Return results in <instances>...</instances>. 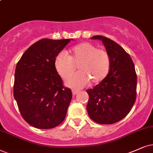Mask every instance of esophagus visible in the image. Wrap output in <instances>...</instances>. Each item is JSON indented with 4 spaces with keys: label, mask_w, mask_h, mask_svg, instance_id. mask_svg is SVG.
<instances>
[{
    "label": "esophagus",
    "mask_w": 153,
    "mask_h": 153,
    "mask_svg": "<svg viewBox=\"0 0 153 153\" xmlns=\"http://www.w3.org/2000/svg\"><path fill=\"white\" fill-rule=\"evenodd\" d=\"M72 92H73V95H76V94H78V92H79V91H78V90H73Z\"/></svg>",
    "instance_id": "34e87169"
}]
</instances>
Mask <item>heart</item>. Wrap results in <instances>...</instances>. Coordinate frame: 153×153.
Returning a JSON list of instances; mask_svg holds the SVG:
<instances>
[{
	"instance_id": "heart-1",
	"label": "heart",
	"mask_w": 153,
	"mask_h": 153,
	"mask_svg": "<svg viewBox=\"0 0 153 153\" xmlns=\"http://www.w3.org/2000/svg\"><path fill=\"white\" fill-rule=\"evenodd\" d=\"M54 66L63 79L71 77L78 67L80 72L69 78L66 85L80 89L88 85V80L94 85L102 82L109 72L111 59L106 50L97 49L93 44L83 42L73 47L68 55L64 52L58 54Z\"/></svg>"
}]
</instances>
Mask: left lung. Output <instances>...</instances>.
I'll use <instances>...</instances> for the list:
<instances>
[{"label":"left lung","instance_id":"8db88e82","mask_svg":"<svg viewBox=\"0 0 153 153\" xmlns=\"http://www.w3.org/2000/svg\"><path fill=\"white\" fill-rule=\"evenodd\" d=\"M92 39L102 40L109 53L111 67L105 79L87 90L89 117L100 124H112L130 112L136 100L137 75L130 55L119 44L102 35Z\"/></svg>","mask_w":153,"mask_h":153}]
</instances>
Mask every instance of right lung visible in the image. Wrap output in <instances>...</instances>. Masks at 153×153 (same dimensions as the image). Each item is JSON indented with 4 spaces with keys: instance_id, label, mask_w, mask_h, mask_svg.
Here are the masks:
<instances>
[{
    "instance_id": "1",
    "label": "right lung",
    "mask_w": 153,
    "mask_h": 153,
    "mask_svg": "<svg viewBox=\"0 0 153 153\" xmlns=\"http://www.w3.org/2000/svg\"><path fill=\"white\" fill-rule=\"evenodd\" d=\"M70 42L42 39L30 46L17 63L14 97L23 119L36 128H55L66 116L73 94L63 85L54 60Z\"/></svg>"
}]
</instances>
